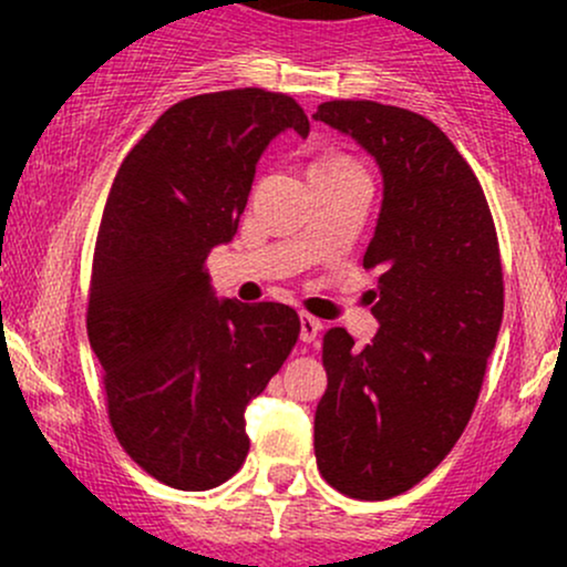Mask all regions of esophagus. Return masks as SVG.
Returning <instances> with one entry per match:
<instances>
[{"label": "esophagus", "instance_id": "34e87169", "mask_svg": "<svg viewBox=\"0 0 567 567\" xmlns=\"http://www.w3.org/2000/svg\"><path fill=\"white\" fill-rule=\"evenodd\" d=\"M322 322L311 315H301V341L303 343H315L317 336H320Z\"/></svg>", "mask_w": 567, "mask_h": 567}]
</instances>
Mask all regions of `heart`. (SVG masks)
I'll use <instances>...</instances> for the list:
<instances>
[{
    "mask_svg": "<svg viewBox=\"0 0 567 567\" xmlns=\"http://www.w3.org/2000/svg\"><path fill=\"white\" fill-rule=\"evenodd\" d=\"M349 157H343V154H322L320 159L315 162L311 167H336V165H349Z\"/></svg>",
    "mask_w": 567,
    "mask_h": 567,
    "instance_id": "1",
    "label": "heart"
}]
</instances>
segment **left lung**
<instances>
[{
	"label": "left lung",
	"instance_id": "obj_1",
	"mask_svg": "<svg viewBox=\"0 0 567 567\" xmlns=\"http://www.w3.org/2000/svg\"><path fill=\"white\" fill-rule=\"evenodd\" d=\"M315 120L351 135L383 175L362 258L379 271L381 328L362 349L343 328L324 333L315 455L343 496L383 501L437 470L470 424L504 317L498 237L470 162L426 116L328 101Z\"/></svg>",
	"mask_w": 567,
	"mask_h": 567
}]
</instances>
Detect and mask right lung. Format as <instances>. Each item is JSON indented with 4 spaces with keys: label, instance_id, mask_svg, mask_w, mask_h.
<instances>
[{
    "label": "right lung",
    "instance_id": "right-lung-1",
    "mask_svg": "<svg viewBox=\"0 0 567 567\" xmlns=\"http://www.w3.org/2000/svg\"><path fill=\"white\" fill-rule=\"evenodd\" d=\"M309 116L261 87L186 97L116 173L95 239L87 336L125 453L178 491H210L245 464V408L301 333L285 303L218 301L207 252L229 243L256 162Z\"/></svg>",
    "mask_w": 567,
    "mask_h": 567
}]
</instances>
